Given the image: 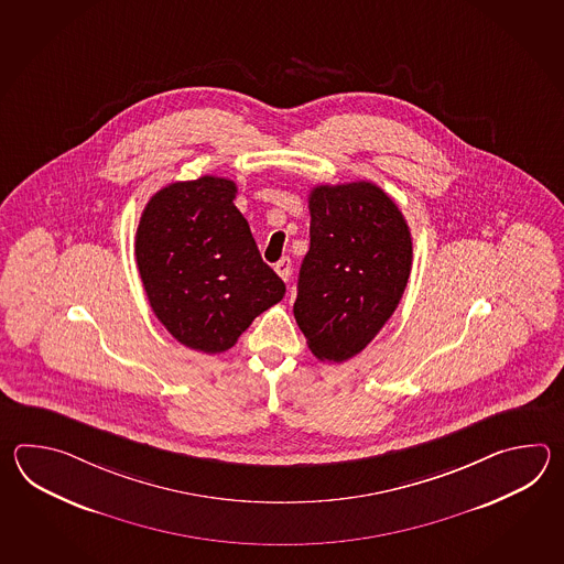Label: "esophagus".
I'll return each mask as SVG.
<instances>
[{"label": "esophagus", "instance_id": "obj_1", "mask_svg": "<svg viewBox=\"0 0 564 564\" xmlns=\"http://www.w3.org/2000/svg\"><path fill=\"white\" fill-rule=\"evenodd\" d=\"M274 270H276L278 276L282 278V280H290V274H292V262H290V258H282V260L274 265Z\"/></svg>", "mask_w": 564, "mask_h": 564}]
</instances>
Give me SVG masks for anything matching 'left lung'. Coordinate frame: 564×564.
Segmentation results:
<instances>
[{
	"label": "left lung",
	"instance_id": "1",
	"mask_svg": "<svg viewBox=\"0 0 564 564\" xmlns=\"http://www.w3.org/2000/svg\"><path fill=\"white\" fill-rule=\"evenodd\" d=\"M311 250L300 265L294 318L312 355L343 362L395 312L413 260L411 231L369 181L316 185L308 195Z\"/></svg>",
	"mask_w": 564,
	"mask_h": 564
}]
</instances>
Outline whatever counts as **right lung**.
<instances>
[{"label":"right lung","instance_id":"obj_1","mask_svg":"<svg viewBox=\"0 0 564 564\" xmlns=\"http://www.w3.org/2000/svg\"><path fill=\"white\" fill-rule=\"evenodd\" d=\"M236 193L234 181L214 175L171 183L144 205L134 238L156 318L181 345L207 355L234 347L286 292L234 205Z\"/></svg>","mask_w":564,"mask_h":564}]
</instances>
